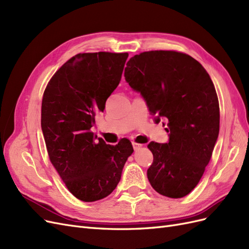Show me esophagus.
<instances>
[{
    "label": "esophagus",
    "instance_id": "34e87169",
    "mask_svg": "<svg viewBox=\"0 0 249 249\" xmlns=\"http://www.w3.org/2000/svg\"><path fill=\"white\" fill-rule=\"evenodd\" d=\"M132 144H133V147L135 150H137L143 146L142 144H139V143H136V142H132Z\"/></svg>",
    "mask_w": 249,
    "mask_h": 249
}]
</instances>
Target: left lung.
Segmentation results:
<instances>
[{"label": "left lung", "instance_id": "obj_1", "mask_svg": "<svg viewBox=\"0 0 249 249\" xmlns=\"http://www.w3.org/2000/svg\"><path fill=\"white\" fill-rule=\"evenodd\" d=\"M124 79L141 94L155 123L167 119L169 140L147 145V178L164 196L180 198L200 180L219 134V103L209 73L189 55L150 51L126 63Z\"/></svg>", "mask_w": 249, "mask_h": 249}]
</instances>
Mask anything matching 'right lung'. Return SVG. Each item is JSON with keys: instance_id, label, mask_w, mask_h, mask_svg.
I'll return each mask as SVG.
<instances>
[{"instance_id": "right-lung-1", "label": "right lung", "mask_w": 249, "mask_h": 249, "mask_svg": "<svg viewBox=\"0 0 249 249\" xmlns=\"http://www.w3.org/2000/svg\"><path fill=\"white\" fill-rule=\"evenodd\" d=\"M127 53H84L65 62L44 90L41 130L50 160L67 189L91 202L108 196L133 152L130 140L107 144L90 131L118 86Z\"/></svg>"}]
</instances>
